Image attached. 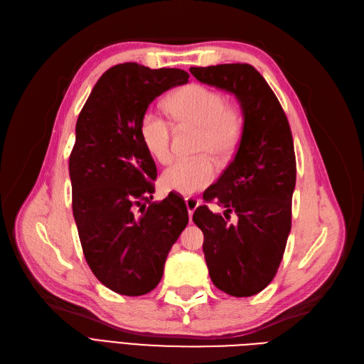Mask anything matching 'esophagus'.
<instances>
[{"instance_id":"obj_1","label":"esophagus","mask_w":364,"mask_h":364,"mask_svg":"<svg viewBox=\"0 0 364 364\" xmlns=\"http://www.w3.org/2000/svg\"><path fill=\"white\" fill-rule=\"evenodd\" d=\"M185 203H186V209H188V214H190V220L193 218V214L196 211V208L200 205V200L196 199V197H185Z\"/></svg>"}]
</instances>
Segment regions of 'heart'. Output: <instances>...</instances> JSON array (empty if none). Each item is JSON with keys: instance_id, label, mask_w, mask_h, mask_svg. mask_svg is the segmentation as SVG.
<instances>
[{"instance_id": "obj_1", "label": "heart", "mask_w": 364, "mask_h": 364, "mask_svg": "<svg viewBox=\"0 0 364 364\" xmlns=\"http://www.w3.org/2000/svg\"><path fill=\"white\" fill-rule=\"evenodd\" d=\"M167 107L181 126L199 127L196 158L176 159L162 173L165 190L179 194H194L211 183L215 167L211 156L225 162L234 155L243 134L245 119L240 107L226 103V97L199 83L179 87L167 100ZM139 135L150 155L159 162L171 158L173 126L155 109H147L139 121Z\"/></svg>"}]
</instances>
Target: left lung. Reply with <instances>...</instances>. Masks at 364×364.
Returning a JSON list of instances; mask_svg holds the SVG:
<instances>
[{
  "mask_svg": "<svg viewBox=\"0 0 364 364\" xmlns=\"http://www.w3.org/2000/svg\"><path fill=\"white\" fill-rule=\"evenodd\" d=\"M197 80L237 97L243 112V134L234 161L203 200H217L225 215L206 205L193 222L203 232V253L217 289L247 297L274 278L291 229L296 158L289 119L272 87L249 63L191 67ZM239 217L228 224L230 214Z\"/></svg>",
  "mask_w": 364,
  "mask_h": 364,
  "instance_id": "left-lung-1",
  "label": "left lung"
}]
</instances>
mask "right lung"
I'll use <instances>...</instances> for the list:
<instances>
[{
	"mask_svg": "<svg viewBox=\"0 0 364 364\" xmlns=\"http://www.w3.org/2000/svg\"><path fill=\"white\" fill-rule=\"evenodd\" d=\"M188 77L178 68L115 65L98 79L77 118L70 155L73 214L87 266L118 294L155 289L188 225L179 196L151 202L158 173L139 135L149 105Z\"/></svg>",
	"mask_w": 364,
	"mask_h": 364,
	"instance_id": "right-lung-1",
	"label": "right lung"
}]
</instances>
